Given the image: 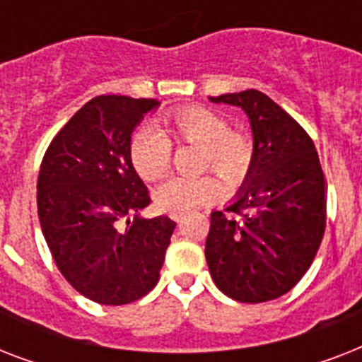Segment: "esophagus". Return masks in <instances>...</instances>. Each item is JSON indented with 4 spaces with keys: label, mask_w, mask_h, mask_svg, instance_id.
Wrapping results in <instances>:
<instances>
[{
    "label": "esophagus",
    "mask_w": 362,
    "mask_h": 362,
    "mask_svg": "<svg viewBox=\"0 0 362 362\" xmlns=\"http://www.w3.org/2000/svg\"><path fill=\"white\" fill-rule=\"evenodd\" d=\"M173 220H175L176 223H182V221H184V214H173Z\"/></svg>",
    "instance_id": "obj_1"
}]
</instances>
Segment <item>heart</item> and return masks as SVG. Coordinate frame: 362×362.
Masks as SVG:
<instances>
[{
  "instance_id": "1",
  "label": "heart",
  "mask_w": 362,
  "mask_h": 362,
  "mask_svg": "<svg viewBox=\"0 0 362 362\" xmlns=\"http://www.w3.org/2000/svg\"><path fill=\"white\" fill-rule=\"evenodd\" d=\"M163 124V133L144 127L131 136V165L144 182H158L169 173L170 141L199 148L197 169L214 170L227 186H238L247 178L255 159L253 142L246 133L229 129L223 116L204 107H182L165 116ZM218 193L220 184L214 176L173 178L156 192V204L170 214H186L214 201Z\"/></svg>"
}]
</instances>
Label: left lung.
<instances>
[{"label":"left lung","mask_w":362,"mask_h":362,"mask_svg":"<svg viewBox=\"0 0 362 362\" xmlns=\"http://www.w3.org/2000/svg\"><path fill=\"white\" fill-rule=\"evenodd\" d=\"M210 101L244 109L255 150L237 201L210 214V274L238 303L274 300L306 274L323 240L327 187L320 156L298 122L259 90Z\"/></svg>","instance_id":"1"}]
</instances>
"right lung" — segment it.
I'll list each match as a JSON object with an SVG mask.
<instances>
[{
  "mask_svg": "<svg viewBox=\"0 0 362 362\" xmlns=\"http://www.w3.org/2000/svg\"><path fill=\"white\" fill-rule=\"evenodd\" d=\"M158 105L127 95L90 99L42 158V235L65 280L93 303H135L159 280L176 223L169 216H139L152 199L129 158L131 133Z\"/></svg>",
  "mask_w": 362,
  "mask_h": 362,
  "instance_id": "1",
  "label": "right lung"
}]
</instances>
